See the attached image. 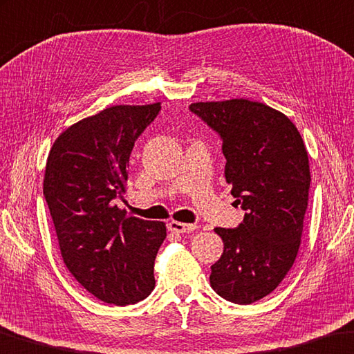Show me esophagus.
<instances>
[{"label": "esophagus", "instance_id": "obj_1", "mask_svg": "<svg viewBox=\"0 0 354 354\" xmlns=\"http://www.w3.org/2000/svg\"><path fill=\"white\" fill-rule=\"evenodd\" d=\"M167 229L174 232V234H189V232H194L196 229H198V225L185 224L180 221H171L169 224H167Z\"/></svg>", "mask_w": 354, "mask_h": 354}]
</instances>
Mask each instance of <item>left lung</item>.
Segmentation results:
<instances>
[{"label":"left lung","mask_w":354,"mask_h":354,"mask_svg":"<svg viewBox=\"0 0 354 354\" xmlns=\"http://www.w3.org/2000/svg\"><path fill=\"white\" fill-rule=\"evenodd\" d=\"M189 109L221 138L225 182L245 210L239 227L215 229L224 251L212 265V288L235 304L256 303L297 259L309 201L308 150L292 120L263 103L232 98Z\"/></svg>","instance_id":"1"}]
</instances>
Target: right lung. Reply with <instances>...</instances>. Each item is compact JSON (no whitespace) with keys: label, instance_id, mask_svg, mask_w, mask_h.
I'll list each match as a JSON object with an SVG mask.
<instances>
[{"label":"right lung","instance_id":"add662e5","mask_svg":"<svg viewBox=\"0 0 354 354\" xmlns=\"http://www.w3.org/2000/svg\"><path fill=\"white\" fill-rule=\"evenodd\" d=\"M160 103L115 105L62 131L51 147L44 196L64 263L86 290L109 304L147 298L166 225L127 216L122 198L129 160Z\"/></svg>","mask_w":354,"mask_h":354}]
</instances>
